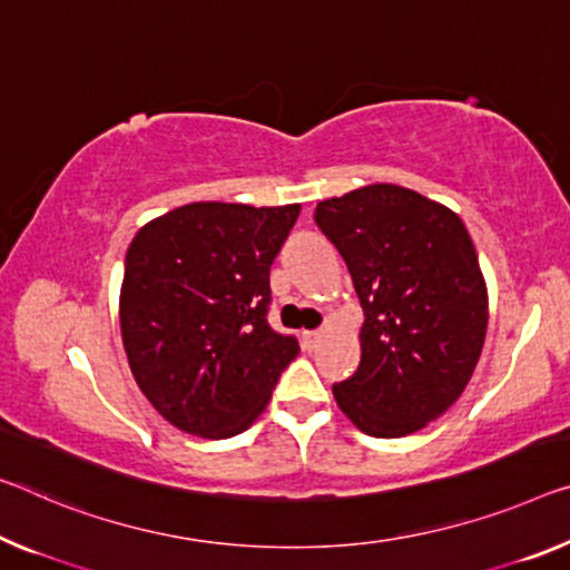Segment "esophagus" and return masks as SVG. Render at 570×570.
<instances>
[{
	"label": "esophagus",
	"mask_w": 570,
	"mask_h": 570,
	"mask_svg": "<svg viewBox=\"0 0 570 570\" xmlns=\"http://www.w3.org/2000/svg\"><path fill=\"white\" fill-rule=\"evenodd\" d=\"M323 338V331H303V346L308 348V352H313V348H318Z\"/></svg>",
	"instance_id": "34e87169"
}]
</instances>
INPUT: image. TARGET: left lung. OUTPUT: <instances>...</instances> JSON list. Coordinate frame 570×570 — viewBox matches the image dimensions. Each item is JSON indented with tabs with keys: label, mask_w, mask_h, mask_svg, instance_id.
Listing matches in <instances>:
<instances>
[{
	"label": "left lung",
	"mask_w": 570,
	"mask_h": 570,
	"mask_svg": "<svg viewBox=\"0 0 570 570\" xmlns=\"http://www.w3.org/2000/svg\"><path fill=\"white\" fill-rule=\"evenodd\" d=\"M364 308L362 362L334 397L358 431L402 438L466 390L487 336V285L461 218L415 190L374 183L315 206Z\"/></svg>",
	"instance_id": "8db88e82"
}]
</instances>
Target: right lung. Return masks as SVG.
Returning a JSON list of instances; mask_svg holds the SVG:
<instances>
[{
	"label": "right lung",
	"mask_w": 570,
	"mask_h": 570,
	"mask_svg": "<svg viewBox=\"0 0 570 570\" xmlns=\"http://www.w3.org/2000/svg\"><path fill=\"white\" fill-rule=\"evenodd\" d=\"M297 214V204L206 200L145 224L129 244L119 295L129 370L180 431H247L301 352L267 323L269 267Z\"/></svg>",
	"instance_id": "add662e5"
}]
</instances>
